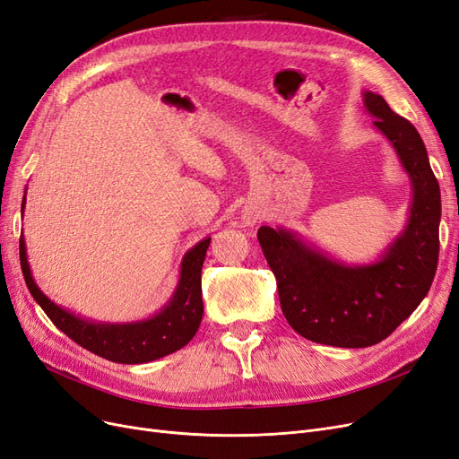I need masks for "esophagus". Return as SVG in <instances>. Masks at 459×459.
Returning a JSON list of instances; mask_svg holds the SVG:
<instances>
[{
  "label": "esophagus",
  "mask_w": 459,
  "mask_h": 459,
  "mask_svg": "<svg viewBox=\"0 0 459 459\" xmlns=\"http://www.w3.org/2000/svg\"><path fill=\"white\" fill-rule=\"evenodd\" d=\"M254 222H255V220H254V216H248V218H247V224H248V226H252Z\"/></svg>",
  "instance_id": "1"
}]
</instances>
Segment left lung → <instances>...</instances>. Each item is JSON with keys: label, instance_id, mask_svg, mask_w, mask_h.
Returning <instances> with one entry per match:
<instances>
[{"label": "left lung", "instance_id": "obj_1", "mask_svg": "<svg viewBox=\"0 0 459 459\" xmlns=\"http://www.w3.org/2000/svg\"><path fill=\"white\" fill-rule=\"evenodd\" d=\"M361 98L411 180L403 230L373 262L363 264L341 262L282 226L258 231L288 324L308 341L341 348L386 339L428 296L438 260L441 190L426 144L382 96L363 90Z\"/></svg>", "mask_w": 459, "mask_h": 459}]
</instances>
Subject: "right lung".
<instances>
[{
    "label": "right lung",
    "mask_w": 459,
    "mask_h": 459,
    "mask_svg": "<svg viewBox=\"0 0 459 459\" xmlns=\"http://www.w3.org/2000/svg\"><path fill=\"white\" fill-rule=\"evenodd\" d=\"M24 209L26 195L22 199V214ZM209 245L211 237H205L182 255L178 281L168 303L152 316L134 322H98L54 303L33 279L24 235L21 237V265L33 299L60 332L96 356L115 363L135 365L169 356L194 339L204 318L201 267Z\"/></svg>",
    "instance_id": "right-lung-1"
}]
</instances>
